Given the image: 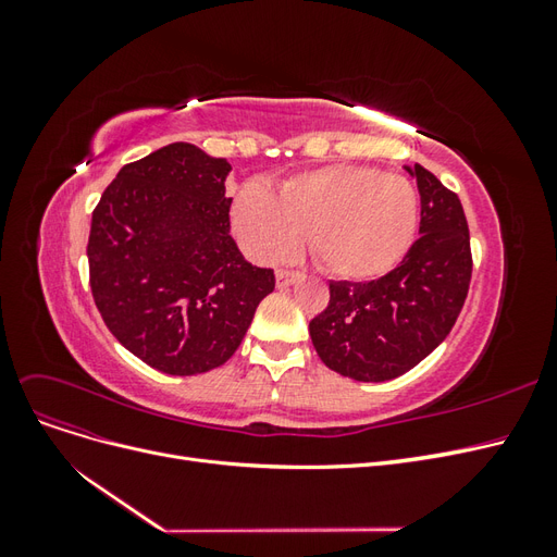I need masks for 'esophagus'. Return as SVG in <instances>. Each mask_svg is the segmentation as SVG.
<instances>
[{
	"instance_id": "esophagus-1",
	"label": "esophagus",
	"mask_w": 557,
	"mask_h": 557,
	"mask_svg": "<svg viewBox=\"0 0 557 557\" xmlns=\"http://www.w3.org/2000/svg\"><path fill=\"white\" fill-rule=\"evenodd\" d=\"M301 278L299 272H290V269H278L276 272V285L278 288H290L293 283H297Z\"/></svg>"
}]
</instances>
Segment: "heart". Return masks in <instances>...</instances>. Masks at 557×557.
<instances>
[{"label": "heart", "instance_id": "obj_1", "mask_svg": "<svg viewBox=\"0 0 557 557\" xmlns=\"http://www.w3.org/2000/svg\"><path fill=\"white\" fill-rule=\"evenodd\" d=\"M232 232L258 262L297 256L309 244L327 274L364 281L393 269L418 227V193L404 176L334 164L285 181L278 197L246 183L230 209Z\"/></svg>", "mask_w": 557, "mask_h": 557}]
</instances>
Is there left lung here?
I'll return each mask as SVG.
<instances>
[{
    "label": "left lung",
    "mask_w": 557,
    "mask_h": 557,
    "mask_svg": "<svg viewBox=\"0 0 557 557\" xmlns=\"http://www.w3.org/2000/svg\"><path fill=\"white\" fill-rule=\"evenodd\" d=\"M420 193V237L376 281L330 283V305L309 323L318 358L352 381L407 374L458 320L471 278L467 218L458 195L420 164H404Z\"/></svg>",
    "instance_id": "left-lung-1"
}]
</instances>
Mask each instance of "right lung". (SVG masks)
Wrapping results in <instances>:
<instances>
[{"label":"right lung","mask_w":557,"mask_h":557,"mask_svg":"<svg viewBox=\"0 0 557 557\" xmlns=\"http://www.w3.org/2000/svg\"><path fill=\"white\" fill-rule=\"evenodd\" d=\"M232 164L176 141L125 164L92 211L95 305L129 352L158 372L195 376L225 364L274 272L230 237Z\"/></svg>","instance_id":"right-lung-1"}]
</instances>
